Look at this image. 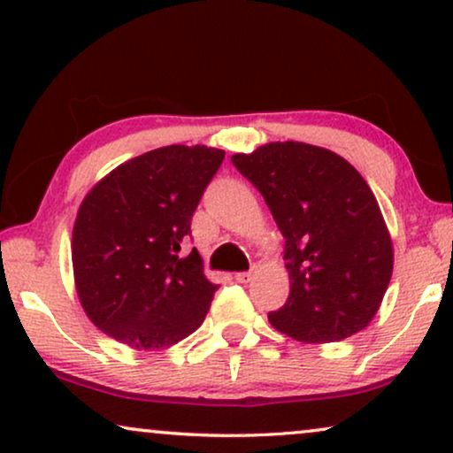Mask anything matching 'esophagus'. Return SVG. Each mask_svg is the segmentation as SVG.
Wrapping results in <instances>:
<instances>
[{"label": "esophagus", "mask_w": 453, "mask_h": 453, "mask_svg": "<svg viewBox=\"0 0 453 453\" xmlns=\"http://www.w3.org/2000/svg\"><path fill=\"white\" fill-rule=\"evenodd\" d=\"M253 278V272H237V274H234V280L237 282H250Z\"/></svg>", "instance_id": "esophagus-1"}]
</instances>
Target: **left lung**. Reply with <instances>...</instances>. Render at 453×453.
I'll return each instance as SVG.
<instances>
[{
	"label": "left lung",
	"mask_w": 453,
	"mask_h": 453,
	"mask_svg": "<svg viewBox=\"0 0 453 453\" xmlns=\"http://www.w3.org/2000/svg\"><path fill=\"white\" fill-rule=\"evenodd\" d=\"M231 160L264 196L284 237L290 293L268 313L270 324L307 344L365 330L392 278L394 247L361 173L303 142H270Z\"/></svg>",
	"instance_id": "8db88e82"
}]
</instances>
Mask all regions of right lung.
I'll use <instances>...</instances> for the list:
<instances>
[{
    "label": "right lung",
    "mask_w": 453,
    "mask_h": 453,
    "mask_svg": "<svg viewBox=\"0 0 453 453\" xmlns=\"http://www.w3.org/2000/svg\"><path fill=\"white\" fill-rule=\"evenodd\" d=\"M225 160L208 146H165L101 179L80 203L73 280L98 330L138 350L196 332L214 299L197 250L181 257L191 216Z\"/></svg>",
    "instance_id": "right-lung-1"
}]
</instances>
